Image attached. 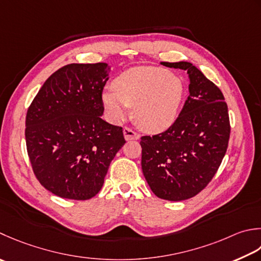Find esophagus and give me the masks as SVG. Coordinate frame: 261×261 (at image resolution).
<instances>
[{"label": "esophagus", "mask_w": 261, "mask_h": 261, "mask_svg": "<svg viewBox=\"0 0 261 261\" xmlns=\"http://www.w3.org/2000/svg\"><path fill=\"white\" fill-rule=\"evenodd\" d=\"M123 135H124V138H125V140H126V141L139 139V135L136 134V132H135V131H132L131 129H129V127H124V130H123Z\"/></svg>", "instance_id": "34e87169"}]
</instances>
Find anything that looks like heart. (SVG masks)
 Segmentation results:
<instances>
[{"mask_svg": "<svg viewBox=\"0 0 261 261\" xmlns=\"http://www.w3.org/2000/svg\"><path fill=\"white\" fill-rule=\"evenodd\" d=\"M181 79L156 66H137L122 72L113 89L101 94V101L113 123L123 122L134 109L136 123L146 132L158 134L174 123L183 98Z\"/></svg>", "mask_w": 261, "mask_h": 261, "instance_id": "b5f03b06", "label": "heart"}]
</instances>
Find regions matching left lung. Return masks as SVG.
Segmentation results:
<instances>
[{"label":"left lung","mask_w":261,"mask_h":261,"mask_svg":"<svg viewBox=\"0 0 261 261\" xmlns=\"http://www.w3.org/2000/svg\"><path fill=\"white\" fill-rule=\"evenodd\" d=\"M161 64L187 71L189 97L171 127L141 138V168L158 198L181 201L212 181L225 156L231 127L222 91L200 70L187 61Z\"/></svg>","instance_id":"left-lung-1"}]
</instances>
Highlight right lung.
<instances>
[{
	"mask_svg": "<svg viewBox=\"0 0 261 261\" xmlns=\"http://www.w3.org/2000/svg\"><path fill=\"white\" fill-rule=\"evenodd\" d=\"M111 66L72 63L49 76L29 106L25 144L36 177L55 196L87 200L99 192L125 144L122 127L101 119Z\"/></svg>",
	"mask_w": 261,
	"mask_h": 261,
	"instance_id": "right-lung-1",
	"label": "right lung"
}]
</instances>
